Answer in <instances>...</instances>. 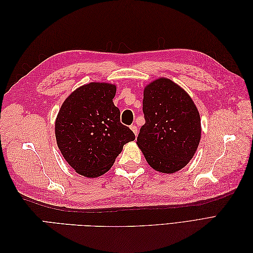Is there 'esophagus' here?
<instances>
[{
	"mask_svg": "<svg viewBox=\"0 0 253 253\" xmlns=\"http://www.w3.org/2000/svg\"><path fill=\"white\" fill-rule=\"evenodd\" d=\"M129 128L132 129V132L135 134V136H136L137 134H138V128H137L136 126H129Z\"/></svg>",
	"mask_w": 253,
	"mask_h": 253,
	"instance_id": "obj_1",
	"label": "esophagus"
}]
</instances>
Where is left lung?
Returning a JSON list of instances; mask_svg holds the SVG:
<instances>
[{
  "label": "left lung",
  "mask_w": 253,
  "mask_h": 253,
  "mask_svg": "<svg viewBox=\"0 0 253 253\" xmlns=\"http://www.w3.org/2000/svg\"><path fill=\"white\" fill-rule=\"evenodd\" d=\"M145 124L137 145L151 168L172 174L193 158L202 136L201 116L192 98L177 83L160 77L143 89Z\"/></svg>",
  "instance_id": "obj_1"
}]
</instances>
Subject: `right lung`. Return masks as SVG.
Wrapping results in <instances>:
<instances>
[{
  "label": "right lung",
  "instance_id": "add662e5",
  "mask_svg": "<svg viewBox=\"0 0 253 253\" xmlns=\"http://www.w3.org/2000/svg\"><path fill=\"white\" fill-rule=\"evenodd\" d=\"M116 85L90 82L76 88L61 105L55 134L61 154L73 169L95 178L108 172L134 133L120 124L114 105Z\"/></svg>",
  "mask_w": 253,
  "mask_h": 253
}]
</instances>
